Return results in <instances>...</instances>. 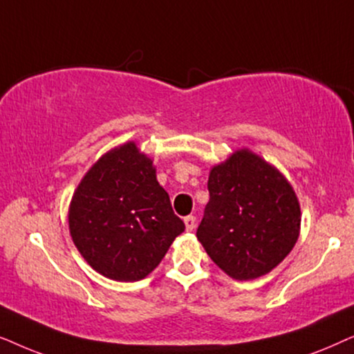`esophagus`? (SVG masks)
Returning a JSON list of instances; mask_svg holds the SVG:
<instances>
[{"instance_id":"34e87169","label":"esophagus","mask_w":354,"mask_h":354,"mask_svg":"<svg viewBox=\"0 0 354 354\" xmlns=\"http://www.w3.org/2000/svg\"><path fill=\"white\" fill-rule=\"evenodd\" d=\"M185 225H186L187 232H194V228H196V216L194 215H187L186 218H185Z\"/></svg>"}]
</instances>
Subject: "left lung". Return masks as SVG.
I'll return each mask as SVG.
<instances>
[{
    "instance_id": "left-lung-1",
    "label": "left lung",
    "mask_w": 354,
    "mask_h": 354,
    "mask_svg": "<svg viewBox=\"0 0 354 354\" xmlns=\"http://www.w3.org/2000/svg\"><path fill=\"white\" fill-rule=\"evenodd\" d=\"M210 199L197 228L212 261L234 280L272 272L291 252L301 230V207L290 181L249 149L212 167Z\"/></svg>"
}]
</instances>
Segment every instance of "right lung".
Here are the masks:
<instances>
[{"mask_svg": "<svg viewBox=\"0 0 354 354\" xmlns=\"http://www.w3.org/2000/svg\"><path fill=\"white\" fill-rule=\"evenodd\" d=\"M68 221L88 266L116 281L145 279L185 232L158 185L153 160L134 140L108 150L84 174Z\"/></svg>", "mask_w": 354, "mask_h": 354, "instance_id": "1", "label": "right lung"}]
</instances>
